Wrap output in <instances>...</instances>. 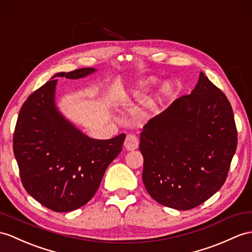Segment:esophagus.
Segmentation results:
<instances>
[{
    "instance_id": "obj_1",
    "label": "esophagus",
    "mask_w": 252,
    "mask_h": 252,
    "mask_svg": "<svg viewBox=\"0 0 252 252\" xmlns=\"http://www.w3.org/2000/svg\"><path fill=\"white\" fill-rule=\"evenodd\" d=\"M124 145H125L127 151L136 150L137 147L139 146V139H138V137L136 136V134H133V133L127 134V137L125 139V142H124Z\"/></svg>"
}]
</instances>
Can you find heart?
I'll list each match as a JSON object with an SVG mask.
<instances>
[{"mask_svg": "<svg viewBox=\"0 0 252 252\" xmlns=\"http://www.w3.org/2000/svg\"><path fill=\"white\" fill-rule=\"evenodd\" d=\"M155 82V80L154 79H149L146 81V83L145 84H152V83H154ZM171 92V88H170V85H168V84H165L164 87L162 88V90H161V96H165V95H168L169 93Z\"/></svg>", "mask_w": 252, "mask_h": 252, "instance_id": "heart-1", "label": "heart"}]
</instances>
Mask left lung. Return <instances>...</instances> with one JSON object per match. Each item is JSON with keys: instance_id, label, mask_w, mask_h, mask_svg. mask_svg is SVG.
<instances>
[{"instance_id": "left-lung-1", "label": "left lung", "mask_w": 252, "mask_h": 252, "mask_svg": "<svg viewBox=\"0 0 252 252\" xmlns=\"http://www.w3.org/2000/svg\"><path fill=\"white\" fill-rule=\"evenodd\" d=\"M151 197L179 211L197 207L224 184L237 147L228 98L203 72L191 94L151 119L140 136Z\"/></svg>"}]
</instances>
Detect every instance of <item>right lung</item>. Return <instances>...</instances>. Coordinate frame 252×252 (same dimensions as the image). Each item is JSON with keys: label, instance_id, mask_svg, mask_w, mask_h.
I'll return each instance as SVG.
<instances>
[{"label": "right lung", "instance_id": "add662e5", "mask_svg": "<svg viewBox=\"0 0 252 252\" xmlns=\"http://www.w3.org/2000/svg\"><path fill=\"white\" fill-rule=\"evenodd\" d=\"M94 71L89 67L57 73L28 97L18 115L13 145L22 185L58 213L75 211L94 197L125 140V133L109 140L85 136L55 107V77L79 79Z\"/></svg>", "mask_w": 252, "mask_h": 252}]
</instances>
